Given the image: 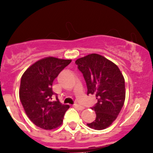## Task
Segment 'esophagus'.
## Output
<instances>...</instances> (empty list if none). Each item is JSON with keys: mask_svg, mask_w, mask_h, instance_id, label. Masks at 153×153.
Segmentation results:
<instances>
[{"mask_svg": "<svg viewBox=\"0 0 153 153\" xmlns=\"http://www.w3.org/2000/svg\"><path fill=\"white\" fill-rule=\"evenodd\" d=\"M74 106H75V108H77L78 109H79V110H83V109H84V106L79 105V104H75Z\"/></svg>", "mask_w": 153, "mask_h": 153, "instance_id": "34e87169", "label": "esophagus"}]
</instances>
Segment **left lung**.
<instances>
[{"label":"left lung","instance_id":"obj_1","mask_svg":"<svg viewBox=\"0 0 153 153\" xmlns=\"http://www.w3.org/2000/svg\"><path fill=\"white\" fill-rule=\"evenodd\" d=\"M87 86V95H95L98 103L92 109L96 118L87 124L97 130L112 124L121 112L125 101L124 76L116 64L98 54H90L75 61Z\"/></svg>","mask_w":153,"mask_h":153}]
</instances>
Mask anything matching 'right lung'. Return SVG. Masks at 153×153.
I'll return each mask as SVG.
<instances>
[{
	"instance_id": "right-lung-1",
	"label": "right lung",
	"mask_w": 153,
	"mask_h": 153,
	"mask_svg": "<svg viewBox=\"0 0 153 153\" xmlns=\"http://www.w3.org/2000/svg\"><path fill=\"white\" fill-rule=\"evenodd\" d=\"M71 60L47 57L30 66L21 77L19 97L26 114L34 124L44 129L61 125L69 105L52 101V83Z\"/></svg>"
}]
</instances>
